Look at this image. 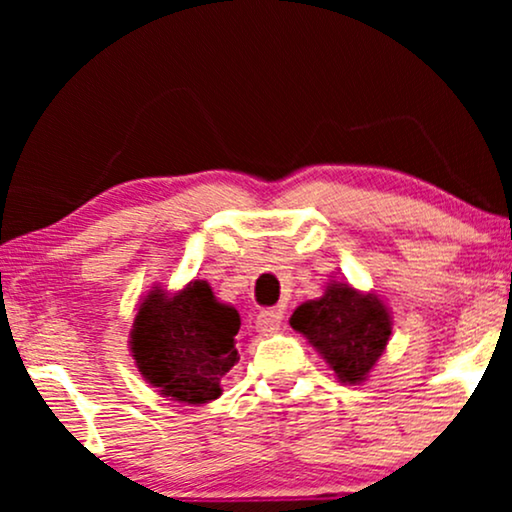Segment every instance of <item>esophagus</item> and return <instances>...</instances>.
<instances>
[{
    "instance_id": "34e87169",
    "label": "esophagus",
    "mask_w": 512,
    "mask_h": 512,
    "mask_svg": "<svg viewBox=\"0 0 512 512\" xmlns=\"http://www.w3.org/2000/svg\"><path fill=\"white\" fill-rule=\"evenodd\" d=\"M279 326H282V312L272 310V307L263 310L256 317V331L261 335H275L279 331Z\"/></svg>"
}]
</instances>
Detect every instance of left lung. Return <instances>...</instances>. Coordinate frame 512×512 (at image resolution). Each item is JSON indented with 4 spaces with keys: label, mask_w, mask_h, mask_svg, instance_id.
<instances>
[{
    "label": "left lung",
    "mask_w": 512,
    "mask_h": 512,
    "mask_svg": "<svg viewBox=\"0 0 512 512\" xmlns=\"http://www.w3.org/2000/svg\"><path fill=\"white\" fill-rule=\"evenodd\" d=\"M291 326L303 333L328 361L338 380H366L391 335L387 307L375 296H363L349 284L335 282L319 300L293 312Z\"/></svg>",
    "instance_id": "1"
}]
</instances>
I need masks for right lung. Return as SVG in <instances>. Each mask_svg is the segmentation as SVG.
Returning a JSON list of instances; mask_svg holds the SVG:
<instances>
[{
    "mask_svg": "<svg viewBox=\"0 0 512 512\" xmlns=\"http://www.w3.org/2000/svg\"><path fill=\"white\" fill-rule=\"evenodd\" d=\"M240 314L219 303L207 282L177 296L151 291L132 326V356L146 380L174 401L198 405L221 396V377L235 366Z\"/></svg>",
    "mask_w": 512,
    "mask_h": 512,
    "instance_id": "1",
    "label": "right lung"
}]
</instances>
